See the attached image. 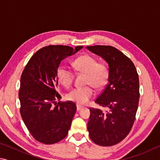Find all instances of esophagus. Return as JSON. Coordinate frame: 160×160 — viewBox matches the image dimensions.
<instances>
[{"label": "esophagus", "instance_id": "1", "mask_svg": "<svg viewBox=\"0 0 160 160\" xmlns=\"http://www.w3.org/2000/svg\"><path fill=\"white\" fill-rule=\"evenodd\" d=\"M82 108H83V107L80 106V105H78V104H77V111H80V109H82Z\"/></svg>", "mask_w": 160, "mask_h": 160}]
</instances>
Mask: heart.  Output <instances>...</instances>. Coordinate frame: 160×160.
Here are the masks:
<instances>
[{
  "label": "heart",
  "mask_w": 160,
  "mask_h": 160,
  "mask_svg": "<svg viewBox=\"0 0 160 160\" xmlns=\"http://www.w3.org/2000/svg\"><path fill=\"white\" fill-rule=\"evenodd\" d=\"M78 72L85 74V84L88 86L75 88L67 94V99L78 104H85L93 97L92 88L101 90L107 85L109 78V67L103 61L97 62L94 56L85 54L75 58L72 63ZM58 82L65 88H69L74 80V73L65 66H60L56 70Z\"/></svg>",
  "instance_id": "heart-1"
}]
</instances>
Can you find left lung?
Instances as JSON below:
<instances>
[{
	"mask_svg": "<svg viewBox=\"0 0 160 160\" xmlns=\"http://www.w3.org/2000/svg\"><path fill=\"white\" fill-rule=\"evenodd\" d=\"M109 64V78L95 102L107 110L90 108L88 130L97 145L112 146L128 135L133 125L139 102V78L133 63L112 46L87 47Z\"/></svg>",
	"mask_w": 160,
	"mask_h": 160,
	"instance_id": "obj_1",
	"label": "left lung"
}]
</instances>
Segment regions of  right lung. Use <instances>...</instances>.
<instances>
[{
	"mask_svg": "<svg viewBox=\"0 0 160 160\" xmlns=\"http://www.w3.org/2000/svg\"><path fill=\"white\" fill-rule=\"evenodd\" d=\"M82 48L49 45L37 51L27 63L20 78V114L35 140L54 144L66 136L76 112L71 101L58 102L56 70L61 61Z\"/></svg>",
	"mask_w": 160,
	"mask_h": 160,
	"instance_id": "add662e5",
	"label": "right lung"
}]
</instances>
